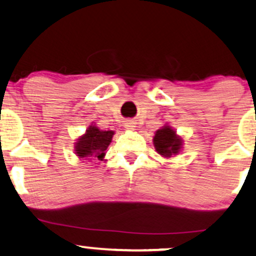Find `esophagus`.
Returning a JSON list of instances; mask_svg holds the SVG:
<instances>
[{
  "label": "esophagus",
  "instance_id": "esophagus-1",
  "mask_svg": "<svg viewBox=\"0 0 256 256\" xmlns=\"http://www.w3.org/2000/svg\"><path fill=\"white\" fill-rule=\"evenodd\" d=\"M125 128L126 130H128V131H134V130H136V124H134V122H132V120H128V122H125Z\"/></svg>",
  "mask_w": 256,
  "mask_h": 256
}]
</instances>
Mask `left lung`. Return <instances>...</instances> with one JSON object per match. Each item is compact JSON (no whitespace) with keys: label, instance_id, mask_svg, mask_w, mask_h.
Here are the masks:
<instances>
[{"label":"left lung","instance_id":"left-lung-1","mask_svg":"<svg viewBox=\"0 0 256 256\" xmlns=\"http://www.w3.org/2000/svg\"><path fill=\"white\" fill-rule=\"evenodd\" d=\"M183 143V137L179 136L177 131L168 124L164 125L162 128L155 131L154 137H152L155 152L164 158H170L180 154Z\"/></svg>","mask_w":256,"mask_h":256}]
</instances>
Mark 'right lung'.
I'll list each match as a JSON object with an SVG mask.
<instances>
[{
	"label": "right lung",
	"mask_w": 256,
	"mask_h": 256,
	"mask_svg": "<svg viewBox=\"0 0 256 256\" xmlns=\"http://www.w3.org/2000/svg\"><path fill=\"white\" fill-rule=\"evenodd\" d=\"M116 132L101 130L96 124H91L83 134L77 137L74 142V154L79 160L92 161L95 158L104 161L106 152ZM84 162V161H83Z\"/></svg>",
	"instance_id": "add662e5"
}]
</instances>
